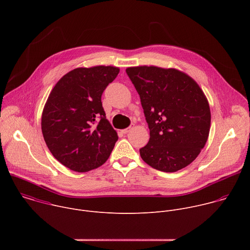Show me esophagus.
Here are the masks:
<instances>
[{
    "label": "esophagus",
    "instance_id": "esophagus-1",
    "mask_svg": "<svg viewBox=\"0 0 250 250\" xmlns=\"http://www.w3.org/2000/svg\"><path fill=\"white\" fill-rule=\"evenodd\" d=\"M131 127H132V126H128V127H126V128H125V129H123V130H122V132L125 134V133H127V132L131 129Z\"/></svg>",
    "mask_w": 250,
    "mask_h": 250
}]
</instances>
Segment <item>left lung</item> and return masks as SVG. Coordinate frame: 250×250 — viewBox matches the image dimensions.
<instances>
[{
  "label": "left lung",
  "mask_w": 250,
  "mask_h": 250,
  "mask_svg": "<svg viewBox=\"0 0 250 250\" xmlns=\"http://www.w3.org/2000/svg\"><path fill=\"white\" fill-rule=\"evenodd\" d=\"M149 128L148 144L139 149L146 163L163 172L191 164L204 148L210 127L208 99L198 83L175 68H126Z\"/></svg>",
  "instance_id": "1"
}]
</instances>
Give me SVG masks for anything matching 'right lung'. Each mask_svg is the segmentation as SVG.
I'll return each mask as SVG.
<instances>
[{
	"label": "right lung",
	"instance_id": "1",
	"mask_svg": "<svg viewBox=\"0 0 250 250\" xmlns=\"http://www.w3.org/2000/svg\"><path fill=\"white\" fill-rule=\"evenodd\" d=\"M119 72L115 66L79 67L51 90L42 130L52 155L67 168L88 172L103 165L114 149L119 136L105 119L101 98Z\"/></svg>",
	"mask_w": 250,
	"mask_h": 250
}]
</instances>
